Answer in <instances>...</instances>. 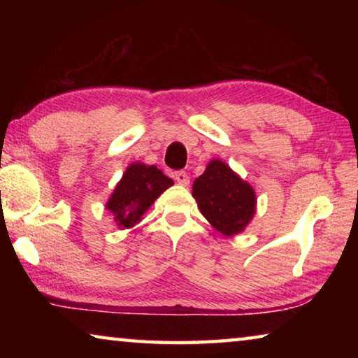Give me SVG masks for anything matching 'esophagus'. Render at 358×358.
<instances>
[{"label":"esophagus","mask_w":358,"mask_h":358,"mask_svg":"<svg viewBox=\"0 0 358 358\" xmlns=\"http://www.w3.org/2000/svg\"><path fill=\"white\" fill-rule=\"evenodd\" d=\"M175 181H177L178 185H181V186H187L189 185V175H187L186 172H183V171H180V172H175Z\"/></svg>","instance_id":"1"}]
</instances>
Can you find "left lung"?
I'll use <instances>...</instances> for the list:
<instances>
[{"mask_svg":"<svg viewBox=\"0 0 358 358\" xmlns=\"http://www.w3.org/2000/svg\"><path fill=\"white\" fill-rule=\"evenodd\" d=\"M192 197L211 226L226 237L243 232L256 213V192L226 162L213 159L192 185Z\"/></svg>","mask_w":358,"mask_h":358,"instance_id":"1","label":"left lung"}]
</instances>
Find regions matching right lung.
<instances>
[{
  "mask_svg": "<svg viewBox=\"0 0 358 358\" xmlns=\"http://www.w3.org/2000/svg\"><path fill=\"white\" fill-rule=\"evenodd\" d=\"M173 185L156 166L131 164L115 186L106 208L113 213L118 227L129 229L142 220L153 202Z\"/></svg>",
  "mask_w": 358,
  "mask_h": 358,
  "instance_id": "obj_1",
  "label": "right lung"
}]
</instances>
